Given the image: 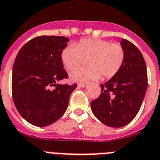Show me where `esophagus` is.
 <instances>
[{"label": "esophagus", "instance_id": "1", "mask_svg": "<svg viewBox=\"0 0 160 160\" xmlns=\"http://www.w3.org/2000/svg\"><path fill=\"white\" fill-rule=\"evenodd\" d=\"M88 85V83H80V84H78V86L79 87H82V88H84V87H86Z\"/></svg>", "mask_w": 160, "mask_h": 160}]
</instances>
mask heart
<instances>
[{"label": "heart", "instance_id": "b5f03b06", "mask_svg": "<svg viewBox=\"0 0 160 160\" xmlns=\"http://www.w3.org/2000/svg\"><path fill=\"white\" fill-rule=\"evenodd\" d=\"M61 59L68 71L86 59L88 67L72 71L70 78L76 82H87L98 80L101 75L105 79L115 76L124 62L125 51L119 43L102 39H82L76 45L66 46L62 51Z\"/></svg>", "mask_w": 160, "mask_h": 160}]
</instances>
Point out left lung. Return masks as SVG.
Segmentation results:
<instances>
[{
	"instance_id": "obj_1",
	"label": "left lung",
	"mask_w": 160,
	"mask_h": 160,
	"mask_svg": "<svg viewBox=\"0 0 160 160\" xmlns=\"http://www.w3.org/2000/svg\"><path fill=\"white\" fill-rule=\"evenodd\" d=\"M125 59L115 76L101 84L100 96L91 102L98 119L112 128L127 125L140 110L146 94L148 79L144 58L137 46L123 39Z\"/></svg>"
}]
</instances>
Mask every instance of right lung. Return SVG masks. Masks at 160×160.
<instances>
[{
    "label": "right lung",
    "mask_w": 160,
    "mask_h": 160,
    "mask_svg": "<svg viewBox=\"0 0 160 160\" xmlns=\"http://www.w3.org/2000/svg\"><path fill=\"white\" fill-rule=\"evenodd\" d=\"M68 41L65 37H37L16 56L12 72L13 100L21 116L32 125L45 127L59 119L77 86L57 84L68 78L61 59Z\"/></svg>",
    "instance_id": "1"
}]
</instances>
